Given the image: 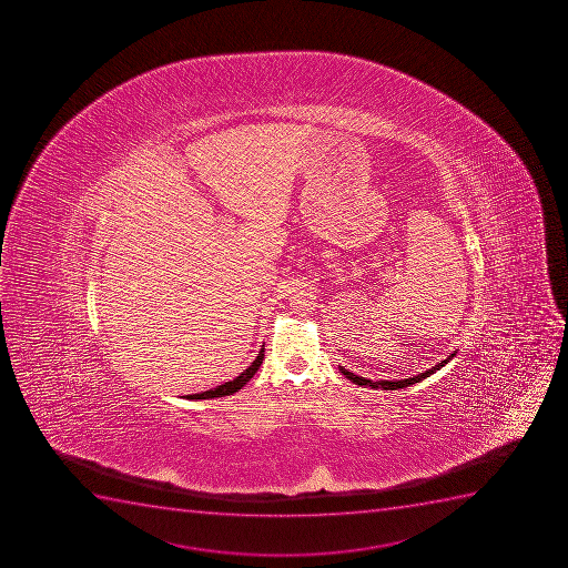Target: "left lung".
<instances>
[{
    "mask_svg": "<svg viewBox=\"0 0 568 568\" xmlns=\"http://www.w3.org/2000/svg\"><path fill=\"white\" fill-rule=\"evenodd\" d=\"M455 354L448 355L446 359L440 361L438 365L432 366L429 371L422 372L418 376L407 377V379H396V382H387V379H382V382H372V379H366V377L355 376L354 372H348L344 366H338V371L343 372L344 376L348 377L349 382L355 383V385H361V387H372V388H383V390H396V388L409 387V385H415V383L422 382V379H426V377L432 376L435 372L440 371L444 365H448L449 361L454 359Z\"/></svg>",
    "mask_w": 568,
    "mask_h": 568,
    "instance_id": "1",
    "label": "left lung"
}]
</instances>
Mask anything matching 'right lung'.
Here are the masks:
<instances>
[{"mask_svg":"<svg viewBox=\"0 0 568 568\" xmlns=\"http://www.w3.org/2000/svg\"><path fill=\"white\" fill-rule=\"evenodd\" d=\"M264 359V344L261 352H258L257 357L253 361L252 365L247 366L246 371L242 372L241 376H236L235 379H231V382H225L224 385H219L216 388H211V390H205V393L200 394H191V396H186L189 399H209V398H222V396H230V394H235L241 390L244 385H246L253 376H255V372L258 371V366L263 365Z\"/></svg>","mask_w":568,"mask_h":568,"instance_id":"add662e5","label":"right lung"}]
</instances>
